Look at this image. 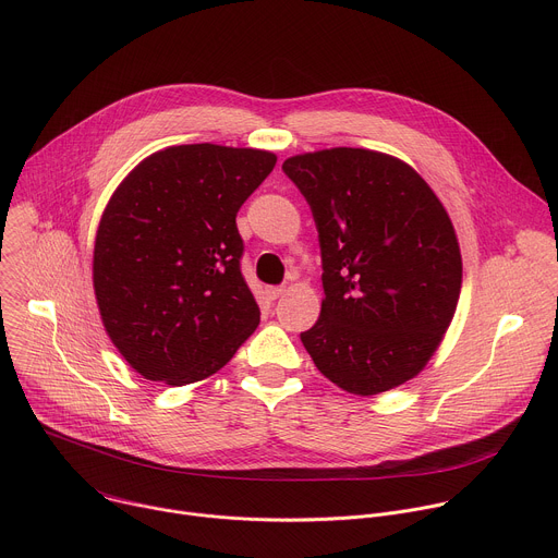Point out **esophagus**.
I'll list each match as a JSON object with an SVG mask.
<instances>
[{
	"label": "esophagus",
	"instance_id": "1",
	"mask_svg": "<svg viewBox=\"0 0 558 558\" xmlns=\"http://www.w3.org/2000/svg\"><path fill=\"white\" fill-rule=\"evenodd\" d=\"M265 293H267L269 300H278V298L284 293V287H267Z\"/></svg>",
	"mask_w": 558,
	"mask_h": 558
}]
</instances>
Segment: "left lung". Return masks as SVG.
Masks as SVG:
<instances>
[{"mask_svg":"<svg viewBox=\"0 0 558 558\" xmlns=\"http://www.w3.org/2000/svg\"><path fill=\"white\" fill-rule=\"evenodd\" d=\"M323 254L325 300L300 333L313 364L353 395L415 377L437 351L461 291L454 227L404 161L362 147L287 158Z\"/></svg>","mask_w":558,"mask_h":558,"instance_id":"1","label":"left lung"}]
</instances>
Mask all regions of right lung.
I'll list each match as a JSON object with an SVG mask.
<instances>
[{
  "label": "right lung",
  "mask_w": 558,
  "mask_h": 558,
  "mask_svg": "<svg viewBox=\"0 0 558 558\" xmlns=\"http://www.w3.org/2000/svg\"><path fill=\"white\" fill-rule=\"evenodd\" d=\"M274 166L265 149L174 145L112 194L95 241V295L112 344L145 379L201 381L256 331L235 214Z\"/></svg>",
  "instance_id": "add662e5"
}]
</instances>
